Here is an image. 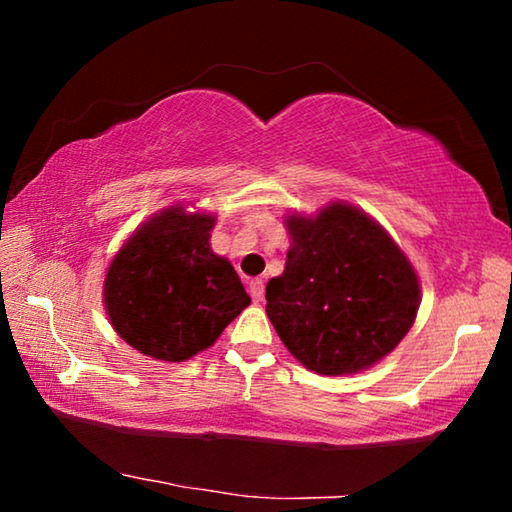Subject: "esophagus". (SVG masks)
I'll use <instances>...</instances> for the list:
<instances>
[{
    "label": "esophagus",
    "mask_w": 512,
    "mask_h": 512,
    "mask_svg": "<svg viewBox=\"0 0 512 512\" xmlns=\"http://www.w3.org/2000/svg\"><path fill=\"white\" fill-rule=\"evenodd\" d=\"M248 293H250V298H253L255 302L262 300L264 298V280H259V277H255V280H250Z\"/></svg>",
    "instance_id": "obj_1"
}]
</instances>
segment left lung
<instances>
[{
  "mask_svg": "<svg viewBox=\"0 0 512 512\" xmlns=\"http://www.w3.org/2000/svg\"><path fill=\"white\" fill-rule=\"evenodd\" d=\"M291 248L266 284V314L302 366L354 375L391 354L418 316L420 280L402 248L359 207L289 214Z\"/></svg>",
  "mask_w": 512,
  "mask_h": 512,
  "instance_id": "obj_1",
  "label": "left lung"
}]
</instances>
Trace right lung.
<instances>
[{"label":"right lung","instance_id":"right-lung-1","mask_svg":"<svg viewBox=\"0 0 512 512\" xmlns=\"http://www.w3.org/2000/svg\"><path fill=\"white\" fill-rule=\"evenodd\" d=\"M216 216L164 207L117 250L103 282L110 325L158 361H187L250 305L228 259L210 246Z\"/></svg>","mask_w":512,"mask_h":512}]
</instances>
